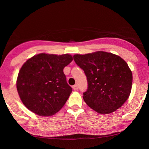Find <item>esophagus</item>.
Wrapping results in <instances>:
<instances>
[{"mask_svg": "<svg viewBox=\"0 0 149 149\" xmlns=\"http://www.w3.org/2000/svg\"><path fill=\"white\" fill-rule=\"evenodd\" d=\"M72 88L74 90H78V85L77 84H75V85H74V86H73Z\"/></svg>", "mask_w": 149, "mask_h": 149, "instance_id": "1", "label": "esophagus"}]
</instances>
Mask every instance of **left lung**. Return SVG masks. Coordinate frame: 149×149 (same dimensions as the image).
<instances>
[{
	"label": "left lung",
	"instance_id": "8db88e82",
	"mask_svg": "<svg viewBox=\"0 0 149 149\" xmlns=\"http://www.w3.org/2000/svg\"><path fill=\"white\" fill-rule=\"evenodd\" d=\"M88 82L83 99L88 106L101 114L120 108L131 93L132 75L127 63L112 53L98 51L74 56Z\"/></svg>",
	"mask_w": 149,
	"mask_h": 149
}]
</instances>
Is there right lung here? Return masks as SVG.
<instances>
[{"instance_id":"add662e5","label":"right lung","mask_w":149,"mask_h":149,"mask_svg":"<svg viewBox=\"0 0 149 149\" xmlns=\"http://www.w3.org/2000/svg\"><path fill=\"white\" fill-rule=\"evenodd\" d=\"M73 60L70 54L42 53L28 59L18 73L17 88L27 109L40 116H51L65 105L72 88L63 68Z\"/></svg>"}]
</instances>
